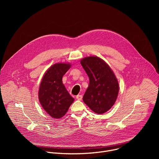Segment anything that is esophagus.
I'll return each mask as SVG.
<instances>
[{"label":"esophagus","instance_id":"obj_1","mask_svg":"<svg viewBox=\"0 0 159 159\" xmlns=\"http://www.w3.org/2000/svg\"><path fill=\"white\" fill-rule=\"evenodd\" d=\"M76 99H77V100H79V101H81L82 99V95H77V96H76Z\"/></svg>","mask_w":159,"mask_h":159}]
</instances>
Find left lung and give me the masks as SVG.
Here are the masks:
<instances>
[{
	"instance_id": "obj_1",
	"label": "left lung",
	"mask_w": 159,
	"mask_h": 159,
	"mask_svg": "<svg viewBox=\"0 0 159 159\" xmlns=\"http://www.w3.org/2000/svg\"><path fill=\"white\" fill-rule=\"evenodd\" d=\"M80 63L89 78L83 101L94 112L103 114L116 101L119 93L118 80L110 66L98 57L84 58Z\"/></svg>"
}]
</instances>
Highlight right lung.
<instances>
[{
    "label": "right lung",
    "instance_id": "obj_1",
    "mask_svg": "<svg viewBox=\"0 0 159 159\" xmlns=\"http://www.w3.org/2000/svg\"><path fill=\"white\" fill-rule=\"evenodd\" d=\"M69 63H57L50 66L41 80L38 98L43 108L53 118L63 117L74 99L67 91L62 77L69 70Z\"/></svg>",
    "mask_w": 159,
    "mask_h": 159
}]
</instances>
